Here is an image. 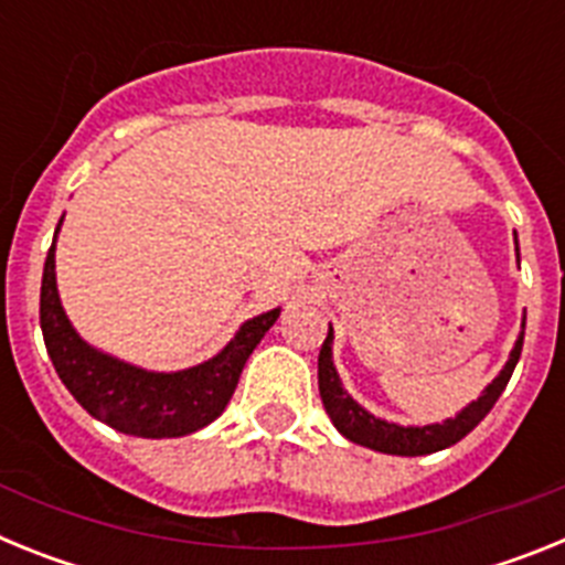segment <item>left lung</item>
<instances>
[{"instance_id":"8db88e82","label":"left lung","mask_w":565,"mask_h":565,"mask_svg":"<svg viewBox=\"0 0 565 565\" xmlns=\"http://www.w3.org/2000/svg\"><path fill=\"white\" fill-rule=\"evenodd\" d=\"M515 254L521 263V252H518V234H515ZM523 328H526V317L521 322V333H518L512 351H509L507 364L501 367L492 382L481 391L476 402H469L463 411L456 413V418H444V422L433 424H396L387 418L373 416L371 411H364L362 404L344 391L342 379H339L337 364H333V328L328 326V337L319 351V396L326 404L328 416H331L333 427L342 433L348 441L362 444L367 450L387 452V456H430V452L447 450L456 441H461L472 427L481 424V418L492 411V404L503 393L507 382L512 379L518 359L523 351Z\"/></svg>"}]
</instances>
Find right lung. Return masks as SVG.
Listing matches in <instances>:
<instances>
[{
    "label": "right lung",
    "instance_id": "obj_1",
    "mask_svg": "<svg viewBox=\"0 0 565 565\" xmlns=\"http://www.w3.org/2000/svg\"><path fill=\"white\" fill-rule=\"evenodd\" d=\"M44 259L39 322L50 362L73 398L113 430L138 438H181L203 430L226 411L246 359L277 322L282 308L246 319L212 359L183 371H147L89 344L73 328L56 286V239Z\"/></svg>",
    "mask_w": 565,
    "mask_h": 565
}]
</instances>
